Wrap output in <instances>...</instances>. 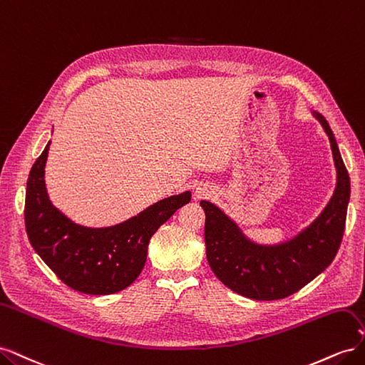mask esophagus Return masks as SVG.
<instances>
[{
    "mask_svg": "<svg viewBox=\"0 0 365 365\" xmlns=\"http://www.w3.org/2000/svg\"><path fill=\"white\" fill-rule=\"evenodd\" d=\"M205 195V192L204 190H201V189H197V196H204Z\"/></svg>",
    "mask_w": 365,
    "mask_h": 365,
    "instance_id": "34e87169",
    "label": "esophagus"
}]
</instances>
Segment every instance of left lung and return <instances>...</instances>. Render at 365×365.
<instances>
[{
    "mask_svg": "<svg viewBox=\"0 0 365 365\" xmlns=\"http://www.w3.org/2000/svg\"><path fill=\"white\" fill-rule=\"evenodd\" d=\"M329 137L336 168L335 192L314 222L282 244L248 239L222 210L201 201L205 212V252L210 268L227 288L252 300H280L300 291L335 259L346 227L350 178L327 120L315 111Z\"/></svg>",
    "mask_w": 365,
    "mask_h": 365,
    "instance_id": "8db88e82",
    "label": "left lung"
}]
</instances>
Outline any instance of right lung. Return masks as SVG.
<instances>
[{"mask_svg":"<svg viewBox=\"0 0 365 365\" xmlns=\"http://www.w3.org/2000/svg\"><path fill=\"white\" fill-rule=\"evenodd\" d=\"M50 143L33 164L26 190V231L39 257L71 289L108 295L128 288L138 277L153 233L176 210L190 202L192 193L152 204L125 222L91 228L73 222L50 201L46 163Z\"/></svg>","mask_w":365,"mask_h":365,"instance_id":"obj_1","label":"right lung"}]
</instances>
